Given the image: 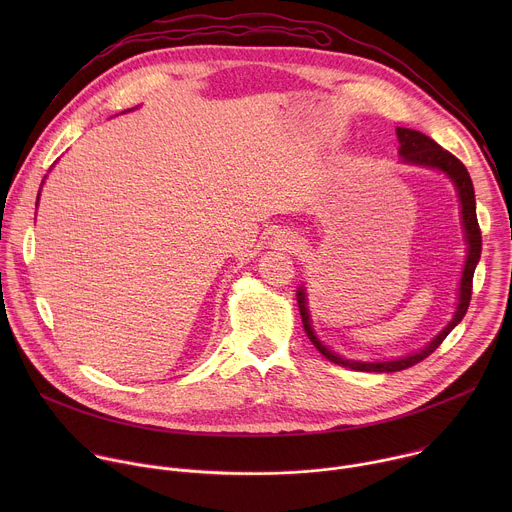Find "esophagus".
I'll use <instances>...</instances> for the list:
<instances>
[{
  "label": "esophagus",
  "mask_w": 512,
  "mask_h": 512,
  "mask_svg": "<svg viewBox=\"0 0 512 512\" xmlns=\"http://www.w3.org/2000/svg\"><path fill=\"white\" fill-rule=\"evenodd\" d=\"M273 245L275 247H279V249H294V247H298V237H294L291 233H287V231H279L275 237H273Z\"/></svg>",
  "instance_id": "1"
}]
</instances>
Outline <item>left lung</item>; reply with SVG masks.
Instances as JSON below:
<instances>
[{"mask_svg":"<svg viewBox=\"0 0 512 512\" xmlns=\"http://www.w3.org/2000/svg\"><path fill=\"white\" fill-rule=\"evenodd\" d=\"M397 137H399V156L405 164L411 166H423V168H433L444 172L456 186L458 198H460V206H462V225H464V233H466V243H468V255H466V263H464V271H462V279H460V294H458V308L456 314L452 318V322L437 334L427 346H423L421 350L401 356V358H393V360H375V362H364V360H350V358H342L340 354L332 352L330 348H326L312 324H310V312H308V300H306V289L304 285L298 287V306H300V314H302V322H304V330L310 338V342L334 364H340V367L352 369V371H362V373H395V371H403L413 367V364L421 362L423 358H427L437 346H440L446 336L462 322V318L466 316V310L470 306V298H472V279H474V269L480 261V251H482V235H480V227H478V218H476V198H474V186L470 180V174L466 170V166L452 156L448 150H444L442 145H437L431 137H427L421 131L415 129H407V127H397Z\"/></svg>","mask_w":512,"mask_h":512,"instance_id":"obj_1","label":"left lung"}]
</instances>
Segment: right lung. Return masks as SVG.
<instances>
[{"instance_id": "add662e5", "label": "right lung", "mask_w": 512, "mask_h": 512, "mask_svg": "<svg viewBox=\"0 0 512 512\" xmlns=\"http://www.w3.org/2000/svg\"><path fill=\"white\" fill-rule=\"evenodd\" d=\"M38 198H40V194H38ZM36 206H38V202H36Z\"/></svg>"}]
</instances>
